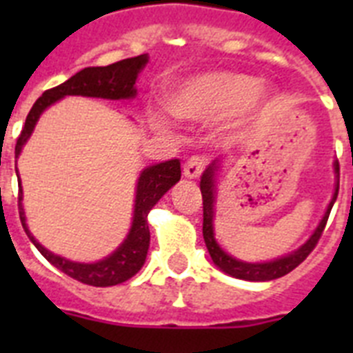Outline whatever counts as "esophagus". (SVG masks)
Returning <instances> with one entry per match:
<instances>
[{"instance_id":"esophagus-1","label":"esophagus","mask_w":353,"mask_h":353,"mask_svg":"<svg viewBox=\"0 0 353 353\" xmlns=\"http://www.w3.org/2000/svg\"><path fill=\"white\" fill-rule=\"evenodd\" d=\"M205 166H207V161L203 157H194L187 159V162L183 164V174H185L187 179H198L199 174L203 173Z\"/></svg>"}]
</instances>
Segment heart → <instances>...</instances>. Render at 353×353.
<instances>
[{"label":"heart","instance_id":"b5f03b06","mask_svg":"<svg viewBox=\"0 0 353 353\" xmlns=\"http://www.w3.org/2000/svg\"><path fill=\"white\" fill-rule=\"evenodd\" d=\"M270 92L254 76L240 72H208L191 77L168 97V109L189 121L221 118L244 120L263 108Z\"/></svg>","mask_w":353,"mask_h":353}]
</instances>
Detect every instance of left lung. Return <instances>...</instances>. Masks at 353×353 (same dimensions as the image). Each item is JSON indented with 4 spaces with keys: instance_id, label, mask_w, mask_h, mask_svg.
<instances>
[{
    "instance_id": "obj_1",
    "label": "left lung",
    "mask_w": 353,
    "mask_h": 353,
    "mask_svg": "<svg viewBox=\"0 0 353 353\" xmlns=\"http://www.w3.org/2000/svg\"><path fill=\"white\" fill-rule=\"evenodd\" d=\"M219 168V161H214L210 166L205 170L203 176H201V182H199V189H201V196H203V239L205 244H207L208 252H210V258L217 267H219L223 272L230 274V276L236 277V279H245V281H270V279H277V277L286 276L288 272H292L295 267L302 263L305 258L310 256V252L313 251L314 245L318 244V240L322 236L323 228H325L327 219H329L330 208L334 205L336 198H338L339 191V164L334 162V171H336V191L332 199H330L329 207H327L325 215L323 219L320 221L318 228L314 230L313 235L310 236V240L305 242L304 245L293 251L292 254L283 258H277L274 261H267V263H248V261H240L236 258L230 256L228 252H224L219 248L217 240L214 235V189H215V171Z\"/></svg>"
}]
</instances>
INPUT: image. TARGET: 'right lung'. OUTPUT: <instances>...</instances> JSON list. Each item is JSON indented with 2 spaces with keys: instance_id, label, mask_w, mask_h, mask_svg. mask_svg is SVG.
I'll use <instances>...</instances> for the list:
<instances>
[{
  "instance_id": "add662e5",
  "label": "right lung",
  "mask_w": 353,
  "mask_h": 353,
  "mask_svg": "<svg viewBox=\"0 0 353 353\" xmlns=\"http://www.w3.org/2000/svg\"><path fill=\"white\" fill-rule=\"evenodd\" d=\"M148 63V56L139 54L136 58H127V60L117 61L108 67H88L77 72L60 86H54L51 90H46L42 97L37 99L31 111L26 117L21 136L17 138L15 145V157H19L24 143L31 136L35 129L40 114L46 111L56 101H60L67 95H83V97H97V99H109V101H125L134 99L138 90L134 88L139 72ZM180 161L171 159V161L161 162L155 166H150L143 170L138 180V189H136V201H134V217L132 226L123 240V244L108 258L95 263H77V261L65 260L54 252L48 251L42 244H39L35 236L31 235L26 226V215L21 205L23 201V189H19V217L23 223L24 232L30 236V240L35 244V248L42 252V256L52 263L56 269H60L67 276H70L76 281L92 286H113L127 281L132 276L141 270L143 263L146 260V252L150 245V230H148V212L154 208L162 196L170 191L171 187L180 180ZM17 180L21 183V179Z\"/></svg>"
}]
</instances>
